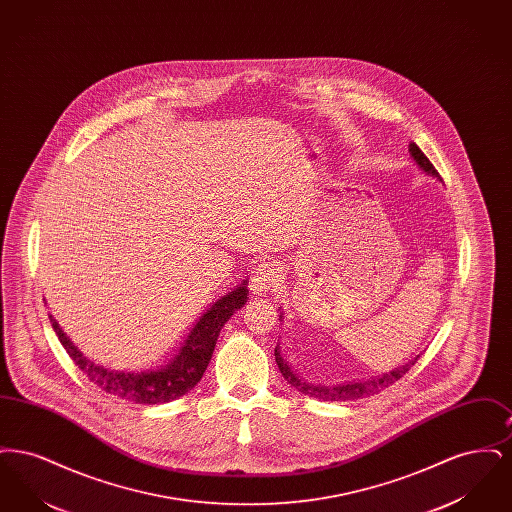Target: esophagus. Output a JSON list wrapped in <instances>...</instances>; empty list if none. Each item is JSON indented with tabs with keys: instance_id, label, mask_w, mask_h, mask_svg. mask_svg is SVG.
Listing matches in <instances>:
<instances>
[{
	"instance_id": "esophagus-1",
	"label": "esophagus",
	"mask_w": 512,
	"mask_h": 512,
	"mask_svg": "<svg viewBox=\"0 0 512 512\" xmlns=\"http://www.w3.org/2000/svg\"><path fill=\"white\" fill-rule=\"evenodd\" d=\"M280 276V267L276 263H263L251 272V292L255 295H265L270 292Z\"/></svg>"
}]
</instances>
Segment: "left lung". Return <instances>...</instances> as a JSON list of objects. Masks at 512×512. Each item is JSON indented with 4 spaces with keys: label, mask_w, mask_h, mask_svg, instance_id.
<instances>
[{
    "label": "left lung",
    "mask_w": 512,
    "mask_h": 512,
    "mask_svg": "<svg viewBox=\"0 0 512 512\" xmlns=\"http://www.w3.org/2000/svg\"><path fill=\"white\" fill-rule=\"evenodd\" d=\"M409 153H411V157H413V161L418 165L420 171L441 180V176L434 169V165L428 161V157L422 153V149L416 146L414 142L409 144ZM278 311H280V320H282L284 313H282V309H278ZM274 357H276V365H278V370L282 372L284 380L295 390L301 391L303 395H309V397L318 399V401H357V399L370 397V395H376V393L390 388L391 384H395L399 378H403L413 368L414 363L420 359V353L414 359H409L407 363L395 366V368H391L388 372H382L378 376H368V378H359V380H351V382H340V384H332V386L313 384V382H307L305 378H301L293 370L292 365L282 357L280 343L274 349Z\"/></svg>",
    "instance_id": "obj_1"
}]
</instances>
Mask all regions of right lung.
<instances>
[{
    "mask_svg": "<svg viewBox=\"0 0 512 512\" xmlns=\"http://www.w3.org/2000/svg\"><path fill=\"white\" fill-rule=\"evenodd\" d=\"M247 293L249 290L245 278L240 286L222 295L201 315L188 338L182 343V347L178 349V353L167 365L142 372L115 370L90 361L88 357L82 355V351L73 341L69 340V336L61 330L57 320L51 315L49 320L61 345L67 349L69 357L101 390L124 401L140 405H159L174 401L186 395L188 391L194 390L213 357L222 326L238 309L244 307Z\"/></svg>",
    "mask_w": 512,
    "mask_h": 512,
    "instance_id": "1",
    "label": "right lung"
}]
</instances>
